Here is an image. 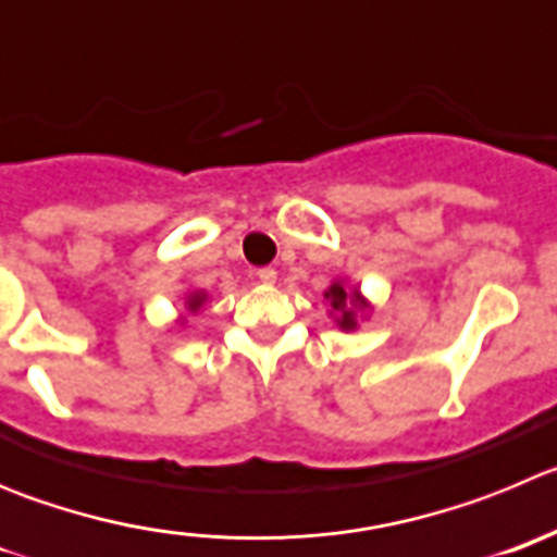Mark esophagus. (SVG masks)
I'll return each instance as SVG.
<instances>
[{
	"label": "esophagus",
	"mask_w": 557,
	"mask_h": 557,
	"mask_svg": "<svg viewBox=\"0 0 557 557\" xmlns=\"http://www.w3.org/2000/svg\"><path fill=\"white\" fill-rule=\"evenodd\" d=\"M258 280H260V283L272 285L274 280H277V272H274L272 267H263V269H258Z\"/></svg>",
	"instance_id": "obj_1"
}]
</instances>
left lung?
Masks as SVG:
<instances>
[{
    "instance_id": "1",
    "label": "left lung",
    "mask_w": 557,
    "mask_h": 557,
    "mask_svg": "<svg viewBox=\"0 0 557 557\" xmlns=\"http://www.w3.org/2000/svg\"><path fill=\"white\" fill-rule=\"evenodd\" d=\"M324 302L333 324L344 333H355L360 322L372 315V302L363 297L360 285H349L347 277H335L330 288L324 290Z\"/></svg>"
}]
</instances>
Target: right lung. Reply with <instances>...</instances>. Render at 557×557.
<instances>
[{"label": "right lung", "mask_w": 557, "mask_h": 557, "mask_svg": "<svg viewBox=\"0 0 557 557\" xmlns=\"http://www.w3.org/2000/svg\"><path fill=\"white\" fill-rule=\"evenodd\" d=\"M205 302H208V290H202V288L188 290V294H185V313H183V315H177V324H185V322H188V319H185V315H197L199 310L205 308Z\"/></svg>", "instance_id": "add662e5"}]
</instances>
